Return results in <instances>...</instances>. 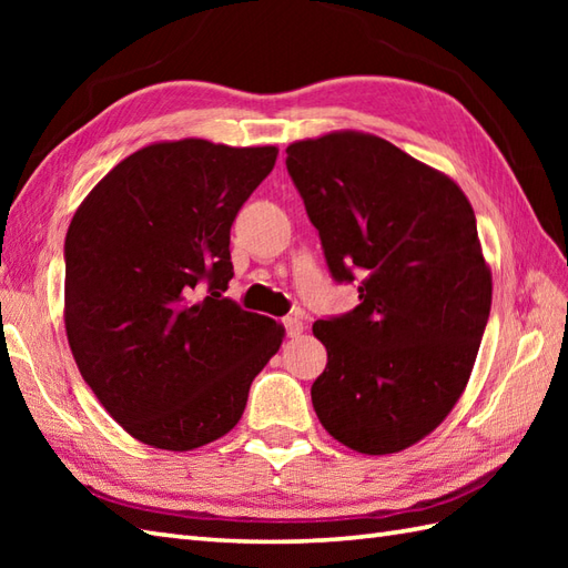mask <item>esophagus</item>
Masks as SVG:
<instances>
[{"mask_svg": "<svg viewBox=\"0 0 568 568\" xmlns=\"http://www.w3.org/2000/svg\"><path fill=\"white\" fill-rule=\"evenodd\" d=\"M283 324H285L287 336H300V334H303V329H305V322H303V317H300V315L285 317Z\"/></svg>", "mask_w": 568, "mask_h": 568, "instance_id": "34e87169", "label": "esophagus"}]
</instances>
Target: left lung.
<instances>
[{
    "label": "left lung",
    "mask_w": 568,
    "mask_h": 568,
    "mask_svg": "<svg viewBox=\"0 0 568 568\" xmlns=\"http://www.w3.org/2000/svg\"><path fill=\"white\" fill-rule=\"evenodd\" d=\"M334 281L361 303L312 324L327 368L312 405L336 442L403 452L452 413L474 371L493 277L464 190L390 141L332 131L285 149Z\"/></svg>",
    "instance_id": "obj_1"
}]
</instances>
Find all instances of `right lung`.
<instances>
[{
	"instance_id": "right-lung-1",
	"label": "right lung",
	"mask_w": 568,
	"mask_h": 568,
	"mask_svg": "<svg viewBox=\"0 0 568 568\" xmlns=\"http://www.w3.org/2000/svg\"><path fill=\"white\" fill-rule=\"evenodd\" d=\"M275 146L159 141L116 163L65 236V334L84 383L131 437L190 452L224 437L285 329L222 297L241 204ZM207 280L211 295L197 301Z\"/></svg>"
}]
</instances>
